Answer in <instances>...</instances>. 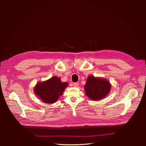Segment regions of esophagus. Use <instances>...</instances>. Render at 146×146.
<instances>
[{"instance_id": "1", "label": "esophagus", "mask_w": 146, "mask_h": 146, "mask_svg": "<svg viewBox=\"0 0 146 146\" xmlns=\"http://www.w3.org/2000/svg\"><path fill=\"white\" fill-rule=\"evenodd\" d=\"M78 86H79V83L76 82V83H73V86H74V87H78Z\"/></svg>"}]
</instances>
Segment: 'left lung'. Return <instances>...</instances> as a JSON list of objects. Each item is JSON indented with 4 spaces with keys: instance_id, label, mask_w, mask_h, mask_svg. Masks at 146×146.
<instances>
[{
    "instance_id": "8db88e82",
    "label": "left lung",
    "mask_w": 146,
    "mask_h": 146,
    "mask_svg": "<svg viewBox=\"0 0 146 146\" xmlns=\"http://www.w3.org/2000/svg\"><path fill=\"white\" fill-rule=\"evenodd\" d=\"M84 88L87 96L92 100L98 101L108 95L111 91V84L106 79L90 75L88 77Z\"/></svg>"
}]
</instances>
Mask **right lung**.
<instances>
[{"instance_id":"1","label":"right lung","mask_w":146,"mask_h":146,"mask_svg":"<svg viewBox=\"0 0 146 146\" xmlns=\"http://www.w3.org/2000/svg\"><path fill=\"white\" fill-rule=\"evenodd\" d=\"M67 86V82H62L57 76H52L47 80L38 82L34 88V91L43 102L54 104L63 95Z\"/></svg>"}]
</instances>
